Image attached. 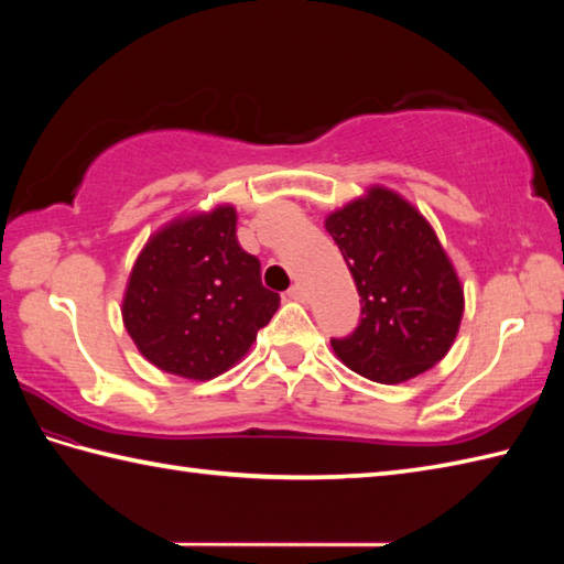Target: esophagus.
<instances>
[{"label":"esophagus","instance_id":"34e87169","mask_svg":"<svg viewBox=\"0 0 564 564\" xmlns=\"http://www.w3.org/2000/svg\"><path fill=\"white\" fill-rule=\"evenodd\" d=\"M289 297H291V301L303 303V301H305V291H303V285H301V283L291 285V289H289Z\"/></svg>","mask_w":564,"mask_h":564}]
</instances>
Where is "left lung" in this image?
Here are the masks:
<instances>
[{
    "label": "left lung",
    "mask_w": 564,
    "mask_h": 564,
    "mask_svg": "<svg viewBox=\"0 0 564 564\" xmlns=\"http://www.w3.org/2000/svg\"><path fill=\"white\" fill-rule=\"evenodd\" d=\"M361 295V322L332 339L341 361L382 386L436 366L463 319V285L434 227L410 200L370 186L325 220Z\"/></svg>",
    "instance_id": "8db88e82"
}]
</instances>
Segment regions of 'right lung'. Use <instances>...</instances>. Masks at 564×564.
Returning <instances> with one entry per match:
<instances>
[{"label":"right lung","mask_w":564,"mask_h":564,"mask_svg":"<svg viewBox=\"0 0 564 564\" xmlns=\"http://www.w3.org/2000/svg\"><path fill=\"white\" fill-rule=\"evenodd\" d=\"M281 297L261 283V263L237 242V213L218 206L154 232L123 297V325L164 373L210 380L225 373L269 325Z\"/></svg>","instance_id":"obj_1"}]
</instances>
